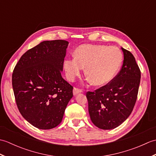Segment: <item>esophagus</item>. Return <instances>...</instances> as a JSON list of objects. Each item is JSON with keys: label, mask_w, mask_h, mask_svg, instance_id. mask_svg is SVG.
Listing matches in <instances>:
<instances>
[{"label": "esophagus", "mask_w": 156, "mask_h": 156, "mask_svg": "<svg viewBox=\"0 0 156 156\" xmlns=\"http://www.w3.org/2000/svg\"><path fill=\"white\" fill-rule=\"evenodd\" d=\"M82 92V90H81V89L74 87V90H73V94H74V95L75 96L76 94H78V93H80V92Z\"/></svg>", "instance_id": "esophagus-1"}]
</instances>
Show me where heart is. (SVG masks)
<instances>
[{
  "mask_svg": "<svg viewBox=\"0 0 156 156\" xmlns=\"http://www.w3.org/2000/svg\"><path fill=\"white\" fill-rule=\"evenodd\" d=\"M122 62L121 51L114 46L83 44L76 49L74 58L65 59L64 67L69 80H74L82 68H86L85 75L90 83L103 86L114 78Z\"/></svg>",
  "mask_w": 156,
  "mask_h": 156,
  "instance_id": "1",
  "label": "heart"
}]
</instances>
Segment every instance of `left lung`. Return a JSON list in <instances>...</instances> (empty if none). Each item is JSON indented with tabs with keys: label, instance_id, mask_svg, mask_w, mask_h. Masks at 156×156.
<instances>
[{
	"label": "left lung",
	"instance_id": "8db88e82",
	"mask_svg": "<svg viewBox=\"0 0 156 156\" xmlns=\"http://www.w3.org/2000/svg\"><path fill=\"white\" fill-rule=\"evenodd\" d=\"M124 59L117 75L94 92H87L88 112L93 124L108 130L122 124L137 101L141 71L131 53L121 48Z\"/></svg>",
	"mask_w": 156,
	"mask_h": 156
}]
</instances>
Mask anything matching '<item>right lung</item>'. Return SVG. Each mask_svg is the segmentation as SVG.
Here are the masks:
<instances>
[{
  "label": "right lung",
  "instance_id": "1",
  "mask_svg": "<svg viewBox=\"0 0 156 156\" xmlns=\"http://www.w3.org/2000/svg\"><path fill=\"white\" fill-rule=\"evenodd\" d=\"M68 44L62 39L43 41L26 51L13 70L12 85L19 111L38 129L57 127L73 97V87L61 74Z\"/></svg>",
  "mask_w": 156,
  "mask_h": 156
}]
</instances>
